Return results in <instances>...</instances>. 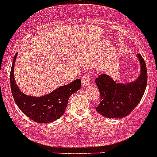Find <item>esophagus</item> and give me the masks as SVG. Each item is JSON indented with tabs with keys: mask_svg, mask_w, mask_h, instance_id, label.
Instances as JSON below:
<instances>
[{
	"mask_svg": "<svg viewBox=\"0 0 157 157\" xmlns=\"http://www.w3.org/2000/svg\"><path fill=\"white\" fill-rule=\"evenodd\" d=\"M91 82V79L88 75H85V76H82L81 78V83H82L83 87H86V86H89Z\"/></svg>",
	"mask_w": 157,
	"mask_h": 157,
	"instance_id": "1",
	"label": "esophagus"
}]
</instances>
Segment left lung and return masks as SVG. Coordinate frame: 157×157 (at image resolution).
Here are the masks:
<instances>
[{
    "label": "left lung",
    "mask_w": 157,
    "mask_h": 157,
    "mask_svg": "<svg viewBox=\"0 0 157 157\" xmlns=\"http://www.w3.org/2000/svg\"><path fill=\"white\" fill-rule=\"evenodd\" d=\"M136 56L140 70L134 81L122 83L105 74L95 80L101 94V102L96 110L105 118L126 117L142 99L147 86V67L141 55Z\"/></svg>",
    "instance_id": "obj_1"
}]
</instances>
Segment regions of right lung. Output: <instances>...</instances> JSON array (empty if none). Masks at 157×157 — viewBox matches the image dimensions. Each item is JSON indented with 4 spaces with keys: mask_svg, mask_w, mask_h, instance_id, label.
<instances>
[{
    "mask_svg": "<svg viewBox=\"0 0 157 157\" xmlns=\"http://www.w3.org/2000/svg\"><path fill=\"white\" fill-rule=\"evenodd\" d=\"M16 53L10 72V85L12 94L18 108L30 119L39 123H51L63 115L67 107L68 98L81 87L80 79H76L68 85H62L49 94L40 97L26 95L17 85L14 79V63Z\"/></svg>",
    "mask_w": 157,
    "mask_h": 157,
    "instance_id": "obj_1",
    "label": "right lung"
}]
</instances>
